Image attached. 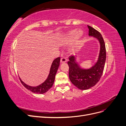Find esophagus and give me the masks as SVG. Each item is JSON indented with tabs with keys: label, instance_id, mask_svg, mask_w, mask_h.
Listing matches in <instances>:
<instances>
[{
	"label": "esophagus",
	"instance_id": "obj_1",
	"mask_svg": "<svg viewBox=\"0 0 126 126\" xmlns=\"http://www.w3.org/2000/svg\"><path fill=\"white\" fill-rule=\"evenodd\" d=\"M67 58H66V57H63L62 58H61L60 62L62 63H65L67 62Z\"/></svg>",
	"mask_w": 126,
	"mask_h": 126
}]
</instances>
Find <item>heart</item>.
Here are the masks:
<instances>
[{"label":"heart","instance_id":"b5f03b06","mask_svg":"<svg viewBox=\"0 0 126 126\" xmlns=\"http://www.w3.org/2000/svg\"><path fill=\"white\" fill-rule=\"evenodd\" d=\"M76 33V32L75 31H71V32H69L66 35V36L65 37V40L67 42L70 41L72 39H73V38L74 37ZM81 36V32H77V35H76V37L79 38Z\"/></svg>","mask_w":126,"mask_h":126}]
</instances>
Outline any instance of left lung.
Wrapping results in <instances>:
<instances>
[{"mask_svg":"<svg viewBox=\"0 0 126 126\" xmlns=\"http://www.w3.org/2000/svg\"><path fill=\"white\" fill-rule=\"evenodd\" d=\"M89 35L97 38L100 44V54L97 63L89 69H82L75 63V57L69 56L68 62L69 77L71 82L81 90H87L94 86L99 81L104 71L106 59L105 41L101 33L92 27L88 26Z\"/></svg>","mask_w":126,"mask_h":126,"instance_id":"left-lung-1","label":"left lung"}]
</instances>
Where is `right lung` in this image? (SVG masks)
<instances>
[{"instance_id":"obj_1","label":"right lung","mask_w":126,"mask_h":126,"mask_svg":"<svg viewBox=\"0 0 126 126\" xmlns=\"http://www.w3.org/2000/svg\"><path fill=\"white\" fill-rule=\"evenodd\" d=\"M60 57H58V58H57L54 60V62H53L51 64L50 73H49L48 78L46 80L40 85L37 87L29 86L27 85H26V83H25L19 78L21 83L23 85V86L26 88H27L28 90H29L30 91H31L33 93L43 94L46 93L49 89L51 88L53 85V83L54 82L55 75L57 73V70H58L60 64Z\"/></svg>"}]
</instances>
